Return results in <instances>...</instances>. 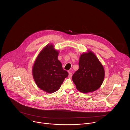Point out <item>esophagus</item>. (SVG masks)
Listing matches in <instances>:
<instances>
[{
    "mask_svg": "<svg viewBox=\"0 0 130 130\" xmlns=\"http://www.w3.org/2000/svg\"><path fill=\"white\" fill-rule=\"evenodd\" d=\"M72 77V73L70 71H69V74H68V77L69 78H71Z\"/></svg>",
    "mask_w": 130,
    "mask_h": 130,
    "instance_id": "obj_1",
    "label": "esophagus"
}]
</instances>
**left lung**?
Instances as JSON below:
<instances>
[{"label":"left lung","instance_id":"1","mask_svg":"<svg viewBox=\"0 0 130 130\" xmlns=\"http://www.w3.org/2000/svg\"><path fill=\"white\" fill-rule=\"evenodd\" d=\"M79 69L72 77L77 89L83 93L94 91L102 85L105 76L104 68L95 54L89 51L80 57Z\"/></svg>","mask_w":130,"mask_h":130}]
</instances>
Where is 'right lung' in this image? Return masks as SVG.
<instances>
[{
    "label": "right lung",
    "instance_id": "1",
    "mask_svg": "<svg viewBox=\"0 0 130 130\" xmlns=\"http://www.w3.org/2000/svg\"><path fill=\"white\" fill-rule=\"evenodd\" d=\"M58 54L59 51L52 45H47L39 53L33 67V77L37 86L48 93L58 90L68 76L58 60Z\"/></svg>",
    "mask_w": 130,
    "mask_h": 130
}]
</instances>
